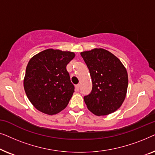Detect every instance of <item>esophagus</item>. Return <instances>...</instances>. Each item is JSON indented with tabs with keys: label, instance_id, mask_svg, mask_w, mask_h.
<instances>
[{
	"label": "esophagus",
	"instance_id": "34e87169",
	"mask_svg": "<svg viewBox=\"0 0 155 155\" xmlns=\"http://www.w3.org/2000/svg\"><path fill=\"white\" fill-rule=\"evenodd\" d=\"M80 84H76V85H75V89H76V90H77V91L80 90Z\"/></svg>",
	"mask_w": 155,
	"mask_h": 155
}]
</instances>
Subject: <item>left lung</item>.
<instances>
[{
	"label": "left lung",
	"instance_id": "8db88e82",
	"mask_svg": "<svg viewBox=\"0 0 155 155\" xmlns=\"http://www.w3.org/2000/svg\"><path fill=\"white\" fill-rule=\"evenodd\" d=\"M80 54L92 81V92L84 97L88 109L97 116L113 113L126 98L128 84L126 69L117 57L103 48Z\"/></svg>",
	"mask_w": 155,
	"mask_h": 155
}]
</instances>
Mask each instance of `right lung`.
Returning <instances> with one entry per match:
<instances>
[{"label": "right lung", "mask_w": 155, "mask_h": 155, "mask_svg": "<svg viewBox=\"0 0 155 155\" xmlns=\"http://www.w3.org/2000/svg\"><path fill=\"white\" fill-rule=\"evenodd\" d=\"M75 54L52 48L44 50L29 60L24 88L29 100L44 114H58L67 107L75 92L66 66Z\"/></svg>", "instance_id": "add662e5"}]
</instances>
